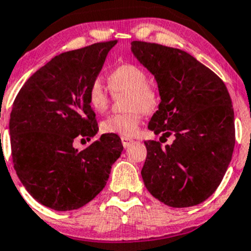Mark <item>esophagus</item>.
<instances>
[{"mask_svg":"<svg viewBox=\"0 0 251 251\" xmlns=\"http://www.w3.org/2000/svg\"><path fill=\"white\" fill-rule=\"evenodd\" d=\"M121 143H123L124 148L126 149V148L130 147L132 143H133V140L130 139V138H127V137H123V138H121Z\"/></svg>","mask_w":251,"mask_h":251,"instance_id":"esophagus-1","label":"esophagus"}]
</instances>
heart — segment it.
<instances>
[{
	"mask_svg": "<svg viewBox=\"0 0 251 251\" xmlns=\"http://www.w3.org/2000/svg\"><path fill=\"white\" fill-rule=\"evenodd\" d=\"M109 88L114 93L127 92L125 108L128 111L108 115L101 123L103 133L132 137L138 130L143 111L151 113L159 103V94L155 87L148 83V75L134 64H123L108 75ZM88 100L92 108L103 113L108 108L109 94L101 78H96L88 90Z\"/></svg>",
	"mask_w": 251,
	"mask_h": 251,
	"instance_id": "b5f03b06",
	"label": "heart"
}]
</instances>
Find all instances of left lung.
I'll return each instance as SVG.
<instances>
[{
  "instance_id": "left-lung-1",
  "label": "left lung",
  "mask_w": 251,
  "mask_h": 251,
  "mask_svg": "<svg viewBox=\"0 0 251 251\" xmlns=\"http://www.w3.org/2000/svg\"><path fill=\"white\" fill-rule=\"evenodd\" d=\"M131 52L155 77L161 102L148 127L173 144L145 142V187L170 207L205 201L218 188L232 158L235 114L224 82L180 49L132 41Z\"/></svg>"
}]
</instances>
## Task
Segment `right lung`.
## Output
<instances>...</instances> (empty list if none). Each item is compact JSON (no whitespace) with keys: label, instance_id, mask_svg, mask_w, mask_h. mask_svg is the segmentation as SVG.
<instances>
[{"label":"right lung","instance_id":"add662e5","mask_svg":"<svg viewBox=\"0 0 251 251\" xmlns=\"http://www.w3.org/2000/svg\"><path fill=\"white\" fill-rule=\"evenodd\" d=\"M117 43L58 54L27 79L13 103L9 134L16 175L52 210H77L94 199L121 155L117 134H102L82 151L74 148L75 138L90 140L98 133L88 90Z\"/></svg>","mask_w":251,"mask_h":251}]
</instances>
